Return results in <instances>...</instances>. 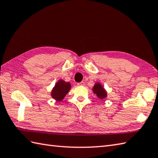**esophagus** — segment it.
<instances>
[{
  "mask_svg": "<svg viewBox=\"0 0 158 158\" xmlns=\"http://www.w3.org/2000/svg\"><path fill=\"white\" fill-rule=\"evenodd\" d=\"M77 85H79V86L84 85V82H83V81H81V82H79V83H77Z\"/></svg>",
  "mask_w": 158,
  "mask_h": 158,
  "instance_id": "34e87169",
  "label": "esophagus"
}]
</instances>
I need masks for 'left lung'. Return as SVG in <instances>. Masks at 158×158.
<instances>
[{
  "mask_svg": "<svg viewBox=\"0 0 158 158\" xmlns=\"http://www.w3.org/2000/svg\"><path fill=\"white\" fill-rule=\"evenodd\" d=\"M93 92L100 99L105 98L107 96L106 92L100 83H97L94 85L93 88Z\"/></svg>",
  "mask_w": 158,
  "mask_h": 158,
  "instance_id": "obj_1",
  "label": "left lung"
}]
</instances>
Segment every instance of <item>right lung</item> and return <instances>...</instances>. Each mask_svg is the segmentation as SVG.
<instances>
[{
    "mask_svg": "<svg viewBox=\"0 0 158 158\" xmlns=\"http://www.w3.org/2000/svg\"><path fill=\"white\" fill-rule=\"evenodd\" d=\"M70 84L69 82H65L64 80H59L56 83L54 88L52 91V96L57 101H61L64 98L70 89Z\"/></svg>",
    "mask_w": 158,
    "mask_h": 158,
    "instance_id": "obj_1",
    "label": "right lung"
}]
</instances>
